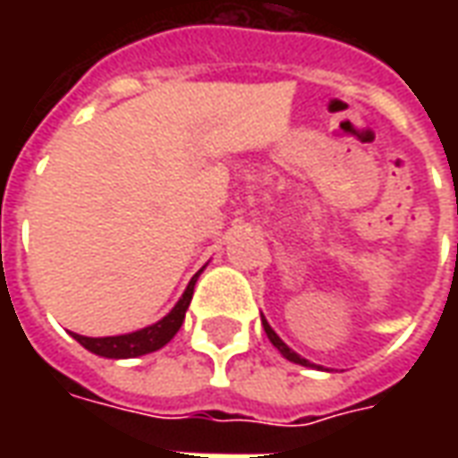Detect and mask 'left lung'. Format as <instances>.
Listing matches in <instances>:
<instances>
[{
    "instance_id": "8db88e82",
    "label": "left lung",
    "mask_w": 458,
    "mask_h": 458,
    "mask_svg": "<svg viewBox=\"0 0 458 458\" xmlns=\"http://www.w3.org/2000/svg\"><path fill=\"white\" fill-rule=\"evenodd\" d=\"M262 328H265V334H267V338H269V341H272V345H275V348H277L279 353L284 355L287 360H292V363H297V365H304V368H317V370H324L321 365L309 363L307 358H301V355H299V353H294V351H292V348H289V345L277 336V334H275V328L269 327L267 318H265V317H262Z\"/></svg>"
}]
</instances>
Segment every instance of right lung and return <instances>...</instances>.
<instances>
[{
    "mask_svg": "<svg viewBox=\"0 0 458 458\" xmlns=\"http://www.w3.org/2000/svg\"><path fill=\"white\" fill-rule=\"evenodd\" d=\"M203 269H206V265L191 277L189 287L183 289V294H181L179 301H176L169 314L164 318H159L157 324L140 328V331H131V334H122V336L90 338L81 336V334H71V336L83 345V348H88L90 353L103 355V358H114V360H120V358H137V355H147L154 353V351H159V348H164V345L169 344L171 338L176 336V331H179L181 324H183L186 309H189L191 297H193V287H196V282H199Z\"/></svg>",
    "mask_w": 458,
    "mask_h": 458,
    "instance_id": "add662e5",
    "label": "right lung"
}]
</instances>
